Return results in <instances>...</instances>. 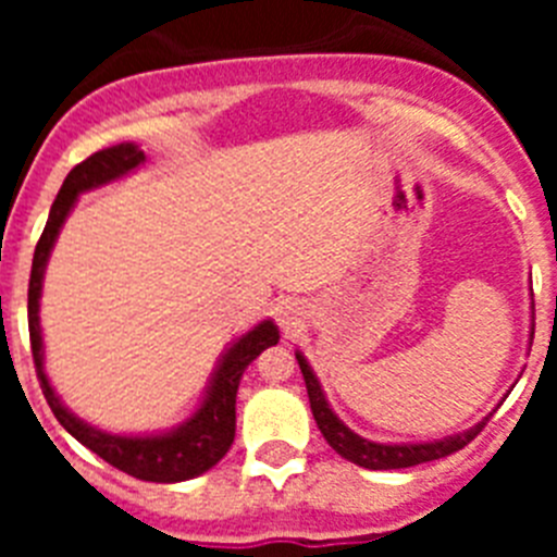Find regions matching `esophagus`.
Masks as SVG:
<instances>
[{
  "mask_svg": "<svg viewBox=\"0 0 557 557\" xmlns=\"http://www.w3.org/2000/svg\"><path fill=\"white\" fill-rule=\"evenodd\" d=\"M295 314H298V304H295V301H282V304H278V321H282L287 329L293 326L295 321H298Z\"/></svg>",
  "mask_w": 557,
  "mask_h": 557,
  "instance_id": "obj_1",
  "label": "esophagus"
}]
</instances>
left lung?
<instances>
[{"label":"left lung","mask_w":557,"mask_h":557,"mask_svg":"<svg viewBox=\"0 0 557 557\" xmlns=\"http://www.w3.org/2000/svg\"><path fill=\"white\" fill-rule=\"evenodd\" d=\"M295 359H298L304 382H307L309 407H312V416L314 421H318V430L323 432L326 444L332 446L337 455L357 462V466H362V469H371V471L410 469V466H418V462L441 460V457L455 455V451H460L462 446H469L471 441L482 432L485 421H488V418H485V421H480L476 426H471L469 432L444 437V441H435V444H373V441H366V437H359L357 432L348 430V426L334 416L326 396H323L321 391V382H318V376L312 373L307 359H304L301 354H295Z\"/></svg>","instance_id":"left-lung-1"}]
</instances>
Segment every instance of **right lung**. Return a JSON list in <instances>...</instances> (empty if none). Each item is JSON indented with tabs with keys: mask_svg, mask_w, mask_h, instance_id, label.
Here are the masks:
<instances>
[{
	"mask_svg": "<svg viewBox=\"0 0 557 557\" xmlns=\"http://www.w3.org/2000/svg\"><path fill=\"white\" fill-rule=\"evenodd\" d=\"M145 161V152L136 145H116L108 150L88 156L86 161L69 172L58 191L55 203L49 209L47 228L36 245L33 256V270H29V289H27V323H29V348L36 359V373L41 382L44 398H47L49 410L55 412L63 430L72 437H77L86 449L100 455L102 460L111 462L113 469L125 471L136 480L147 482H184L191 476L203 474L211 466H218L225 457V451L234 444L236 430V387L243 379L245 368L253 362L264 348L278 343V329L273 321H262L259 326L250 329L248 334L236 339L228 354L220 362L218 373L211 379V387L206 393L203 405L195 416L181 424L178 430L164 432V435H145V437H125V435H108V432L95 430V426L83 424L81 418L72 416L61 405V398L49 387V379L44 373V346H41V326H38V298H41L44 268H47L49 250L55 245L58 231L63 220L75 206L77 195L95 186L108 184L113 178H122L125 172L136 170Z\"/></svg>",
	"mask_w": 557,
	"mask_h": 557,
	"instance_id": "1",
	"label": "right lung"
}]
</instances>
